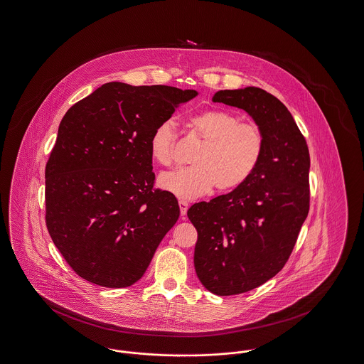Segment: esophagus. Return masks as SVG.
<instances>
[{
  "mask_svg": "<svg viewBox=\"0 0 364 364\" xmlns=\"http://www.w3.org/2000/svg\"><path fill=\"white\" fill-rule=\"evenodd\" d=\"M179 208H181V215H182V217H185V215H186V211H188V208H189L188 201H185V200H179Z\"/></svg>",
  "mask_w": 364,
  "mask_h": 364,
  "instance_id": "34e87169",
  "label": "esophagus"
}]
</instances>
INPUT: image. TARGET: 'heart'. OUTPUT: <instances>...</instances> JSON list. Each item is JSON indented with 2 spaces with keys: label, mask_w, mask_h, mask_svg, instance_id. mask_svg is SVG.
Wrapping results in <instances>:
<instances>
[{
  "label": "heart",
  "mask_w": 364,
  "mask_h": 364,
  "mask_svg": "<svg viewBox=\"0 0 364 364\" xmlns=\"http://www.w3.org/2000/svg\"><path fill=\"white\" fill-rule=\"evenodd\" d=\"M188 124L203 145L192 157V167L163 173L160 186L181 198L242 186L259 167L267 139L262 128L225 109H208L189 117ZM176 131L171 122L159 124L150 136V154L161 166H171Z\"/></svg>",
  "instance_id": "obj_1"
}]
</instances>
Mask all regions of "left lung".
I'll list each match as a JSON object with an SVG mask.
<instances>
[{
	"instance_id": "1",
	"label": "left lung",
	"mask_w": 364,
	"mask_h": 364,
	"mask_svg": "<svg viewBox=\"0 0 364 364\" xmlns=\"http://www.w3.org/2000/svg\"><path fill=\"white\" fill-rule=\"evenodd\" d=\"M213 102L245 110L267 139L259 167L242 186L188 210L197 230V277L226 296L259 287L289 261L309 213L311 159L290 112L265 90H223Z\"/></svg>"
}]
</instances>
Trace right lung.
<instances>
[{
	"mask_svg": "<svg viewBox=\"0 0 364 364\" xmlns=\"http://www.w3.org/2000/svg\"><path fill=\"white\" fill-rule=\"evenodd\" d=\"M196 95L107 82L66 112L46 167V223L84 280L132 286L176 223V197L154 188L150 136Z\"/></svg>",
	"mask_w": 364,
	"mask_h": 364,
	"instance_id": "1",
	"label": "right lung"
}]
</instances>
